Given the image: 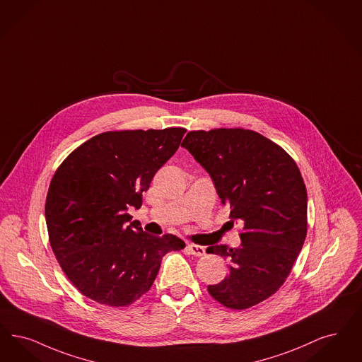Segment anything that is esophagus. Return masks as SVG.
Wrapping results in <instances>:
<instances>
[{
	"label": "esophagus",
	"mask_w": 362,
	"mask_h": 362,
	"mask_svg": "<svg viewBox=\"0 0 362 362\" xmlns=\"http://www.w3.org/2000/svg\"><path fill=\"white\" fill-rule=\"evenodd\" d=\"M187 250L189 252V255H192V256H203L204 255V252H206V249H204V246L201 245H195V244H188Z\"/></svg>",
	"instance_id": "esophagus-1"
}]
</instances>
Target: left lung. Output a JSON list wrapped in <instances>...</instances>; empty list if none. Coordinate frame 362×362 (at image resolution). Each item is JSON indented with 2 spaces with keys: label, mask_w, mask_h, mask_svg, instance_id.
<instances>
[{
  "label": "left lung",
  "mask_w": 362,
  "mask_h": 362,
  "mask_svg": "<svg viewBox=\"0 0 362 362\" xmlns=\"http://www.w3.org/2000/svg\"><path fill=\"white\" fill-rule=\"evenodd\" d=\"M182 146L210 174L230 218L240 221L241 246H209L226 257L229 275L209 286L218 303L245 310L272 296L288 277L307 234V191L288 153L243 128L191 130Z\"/></svg>",
  "instance_id": "left-lung-1"
}]
</instances>
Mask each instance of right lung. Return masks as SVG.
<instances>
[{
    "label": "right lung",
    "mask_w": 362,
    "mask_h": 362,
    "mask_svg": "<svg viewBox=\"0 0 362 362\" xmlns=\"http://www.w3.org/2000/svg\"><path fill=\"white\" fill-rule=\"evenodd\" d=\"M185 128L115 130L79 145L60 164L45 199L49 244L63 272L97 303L125 307L152 287L161 259L186 244L143 232L140 209L152 177L177 151Z\"/></svg>",
    "instance_id": "add662e5"
}]
</instances>
